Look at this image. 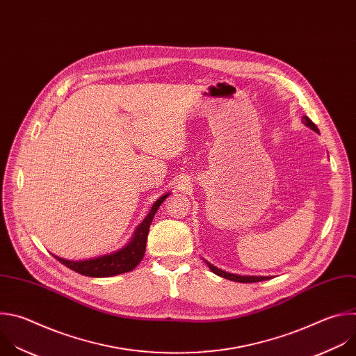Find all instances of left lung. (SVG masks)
<instances>
[{
  "mask_svg": "<svg viewBox=\"0 0 356 356\" xmlns=\"http://www.w3.org/2000/svg\"><path fill=\"white\" fill-rule=\"evenodd\" d=\"M302 122L307 126V127H310L312 130H314V131H317L318 133V129H317V126L307 118V116H303V119H302ZM206 264H207V266L210 268V270L213 272V273H216V275H219V276H222V277H226V279H229V280H233V282H240V283H252V282H262V280H266V279H270V276H250V275H236V273H230V272H226V270H222V269H219V268H216L215 265H211L210 262H207L206 261Z\"/></svg>",
  "mask_w": 356,
  "mask_h": 356,
  "instance_id": "8db88e82",
  "label": "left lung"
}]
</instances>
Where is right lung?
I'll return each instance as SVG.
<instances>
[{"label":"right lung","instance_id":"1","mask_svg":"<svg viewBox=\"0 0 356 356\" xmlns=\"http://www.w3.org/2000/svg\"><path fill=\"white\" fill-rule=\"evenodd\" d=\"M168 196L170 193H165L154 202L152 210L149 211V215L136 227L130 241L120 250L111 254H105L91 259H81V261H70L56 255L53 257L67 268L91 277H108V276H115V275L133 270L145 257L149 229L154 219L156 211Z\"/></svg>","mask_w":356,"mask_h":356}]
</instances>
